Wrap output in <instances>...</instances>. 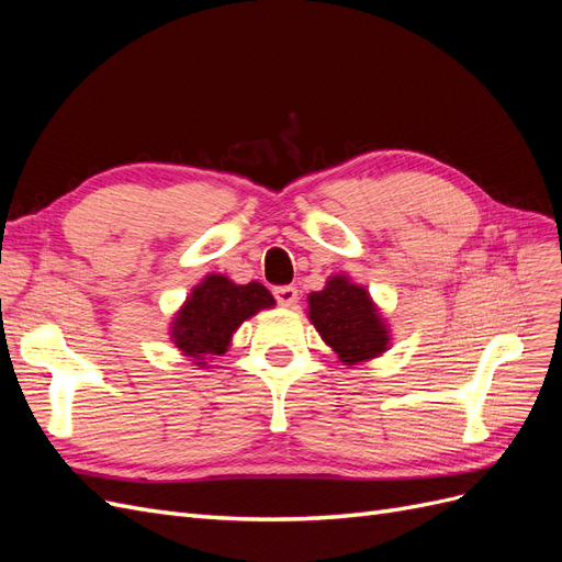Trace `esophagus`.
<instances>
[{"label": "esophagus", "mask_w": 562, "mask_h": 562, "mask_svg": "<svg viewBox=\"0 0 562 562\" xmlns=\"http://www.w3.org/2000/svg\"><path fill=\"white\" fill-rule=\"evenodd\" d=\"M274 297L281 307H293V304L297 302V288L295 285H277Z\"/></svg>", "instance_id": "obj_1"}]
</instances>
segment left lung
<instances>
[{
  "label": "left lung",
  "mask_w": 562,
  "mask_h": 562,
  "mask_svg": "<svg viewBox=\"0 0 562 562\" xmlns=\"http://www.w3.org/2000/svg\"><path fill=\"white\" fill-rule=\"evenodd\" d=\"M310 318L345 366L375 359L389 342L384 323L363 285L333 277L310 295Z\"/></svg>",
  "instance_id": "obj_1"
}]
</instances>
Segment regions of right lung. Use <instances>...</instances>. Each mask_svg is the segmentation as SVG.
Masks as SVG:
<instances>
[{"mask_svg":"<svg viewBox=\"0 0 562 562\" xmlns=\"http://www.w3.org/2000/svg\"><path fill=\"white\" fill-rule=\"evenodd\" d=\"M274 307V297L262 283L236 285L227 277L203 279L173 321V342L203 366L206 356H223L232 333L260 310Z\"/></svg>","mask_w":562,"mask_h":562,"instance_id":"right-lung-1","label":"right lung"}]
</instances>
